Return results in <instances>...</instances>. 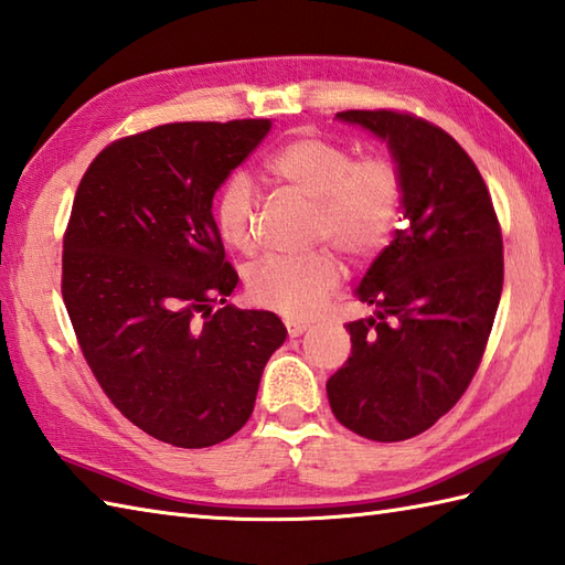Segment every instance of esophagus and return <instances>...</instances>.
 <instances>
[{"instance_id":"obj_1","label":"esophagus","mask_w":565,"mask_h":565,"mask_svg":"<svg viewBox=\"0 0 565 565\" xmlns=\"http://www.w3.org/2000/svg\"><path fill=\"white\" fill-rule=\"evenodd\" d=\"M285 326H287V335H290V338L302 335V333L309 329L307 321H295V319H287Z\"/></svg>"}]
</instances>
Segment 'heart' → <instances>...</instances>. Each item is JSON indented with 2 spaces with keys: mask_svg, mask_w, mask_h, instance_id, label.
<instances>
[{
  "mask_svg": "<svg viewBox=\"0 0 565 565\" xmlns=\"http://www.w3.org/2000/svg\"><path fill=\"white\" fill-rule=\"evenodd\" d=\"M266 173L317 207L315 239L329 242L348 258H370L388 242L398 217L404 183L388 157H353L348 147L321 135H297L266 159ZM256 193L244 173L222 183L215 198L220 239L248 254L256 246ZM341 278L329 254L307 258L268 256L246 273L256 305L285 317H309Z\"/></svg>",
  "mask_w": 565,
  "mask_h": 565,
  "instance_id": "obj_1",
  "label": "heart"
}]
</instances>
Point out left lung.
I'll list each match as a JSON object with an SVG mask.
<instances>
[{"instance_id":"obj_1","label":"left lung","mask_w":565,"mask_h":565,"mask_svg":"<svg viewBox=\"0 0 565 565\" xmlns=\"http://www.w3.org/2000/svg\"><path fill=\"white\" fill-rule=\"evenodd\" d=\"M388 145L406 230L355 290L374 317L350 321L353 350L326 382L333 416L374 443L440 420L481 365L503 292V236L471 157L437 125L398 110H343Z\"/></svg>"}]
</instances>
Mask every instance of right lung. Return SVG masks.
<instances>
[{
  "mask_svg": "<svg viewBox=\"0 0 565 565\" xmlns=\"http://www.w3.org/2000/svg\"><path fill=\"white\" fill-rule=\"evenodd\" d=\"M270 120L169 122L122 137L77 188L62 244V299L82 353L125 418L200 449L244 428L287 329L227 302L212 198Z\"/></svg>",
  "mask_w": 565,
  "mask_h": 565,
  "instance_id": "add662e5",
  "label": "right lung"
}]
</instances>
